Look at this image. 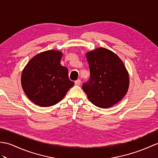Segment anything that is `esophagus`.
Instances as JSON below:
<instances>
[{
  "mask_svg": "<svg viewBox=\"0 0 158 158\" xmlns=\"http://www.w3.org/2000/svg\"><path fill=\"white\" fill-rule=\"evenodd\" d=\"M81 84V80L80 79H77L75 81V85H79Z\"/></svg>",
  "mask_w": 158,
  "mask_h": 158,
  "instance_id": "obj_1",
  "label": "esophagus"
}]
</instances>
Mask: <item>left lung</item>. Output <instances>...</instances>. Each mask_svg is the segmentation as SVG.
<instances>
[{
    "label": "left lung",
    "mask_w": 158,
    "mask_h": 158,
    "mask_svg": "<svg viewBox=\"0 0 158 158\" xmlns=\"http://www.w3.org/2000/svg\"><path fill=\"white\" fill-rule=\"evenodd\" d=\"M90 71L89 81L83 89L89 100L101 108L118 103L127 94L129 75L123 60L105 48H98L85 54Z\"/></svg>",
    "instance_id": "obj_1"
}]
</instances>
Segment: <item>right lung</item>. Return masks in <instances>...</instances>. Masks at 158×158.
Segmentation results:
<instances>
[{"mask_svg":"<svg viewBox=\"0 0 158 158\" xmlns=\"http://www.w3.org/2000/svg\"><path fill=\"white\" fill-rule=\"evenodd\" d=\"M62 57L59 50L44 51L33 57L22 71V88L36 105L48 107L58 103L74 85L67 68L60 64Z\"/></svg>","mask_w":158,"mask_h":158,"instance_id":"1","label":"right lung"}]
</instances>
